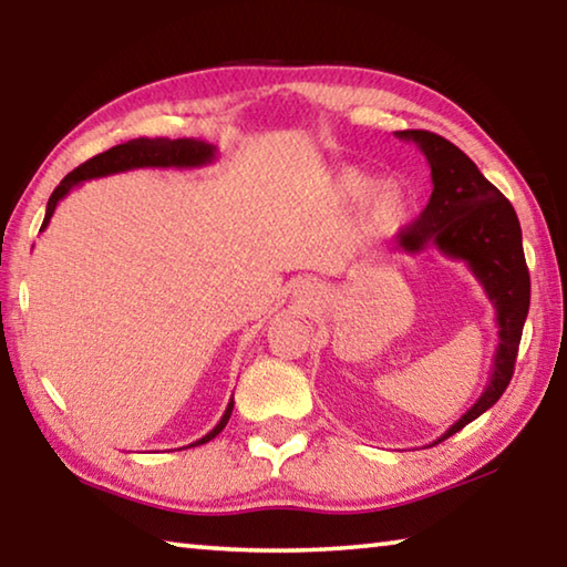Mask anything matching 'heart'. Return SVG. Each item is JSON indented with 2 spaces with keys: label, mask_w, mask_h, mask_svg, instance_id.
Returning <instances> with one entry per match:
<instances>
[{
  "label": "heart",
  "mask_w": 567,
  "mask_h": 567,
  "mask_svg": "<svg viewBox=\"0 0 567 567\" xmlns=\"http://www.w3.org/2000/svg\"><path fill=\"white\" fill-rule=\"evenodd\" d=\"M334 195L342 205L360 207V227L368 237H388L408 215V195L400 182H378L358 167H342L334 175Z\"/></svg>",
  "instance_id": "1"
}]
</instances>
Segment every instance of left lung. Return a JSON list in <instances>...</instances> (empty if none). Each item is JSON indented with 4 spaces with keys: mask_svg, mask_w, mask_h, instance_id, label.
Segmentation results:
<instances>
[{
    "mask_svg": "<svg viewBox=\"0 0 567 567\" xmlns=\"http://www.w3.org/2000/svg\"><path fill=\"white\" fill-rule=\"evenodd\" d=\"M395 137L415 142L433 177V195L427 207L398 235L395 249L417 255L422 249L435 247L450 260L465 262L495 307L497 348L491 380L475 405L455 420L443 437L435 440L440 443L491 410L511 385L527 307H530V275H527L523 233L515 209L503 192L483 177L475 162L435 132L402 130L395 132Z\"/></svg>",
    "mask_w": 567,
    "mask_h": 567,
    "instance_id": "left-lung-1",
    "label": "left lung"
}]
</instances>
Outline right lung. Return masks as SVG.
I'll return each instance as SVG.
<instances>
[{"label": "right lung", "mask_w": 567, "mask_h": 567, "mask_svg": "<svg viewBox=\"0 0 567 567\" xmlns=\"http://www.w3.org/2000/svg\"><path fill=\"white\" fill-rule=\"evenodd\" d=\"M215 159H217V147L207 145V142H199V140L137 137V140L124 142V145L102 152V155H94L92 159L84 162V165L72 169L70 175H66L60 185H56V189L50 197V203H47V213H44V223L40 227V233H44V227L50 225L56 205H60L74 187H80L82 182L120 175V172H130V169H147V167H152V169H197V167L213 165ZM233 408H235V400L229 398L225 415L219 417L217 425L209 430L207 435L195 440V443L187 447L205 445V443H209V440L223 433V427L227 425L229 415H233Z\"/></svg>", "instance_id": "add662e5"}]
</instances>
